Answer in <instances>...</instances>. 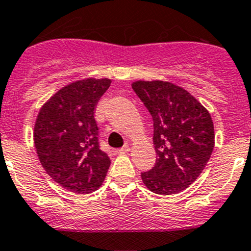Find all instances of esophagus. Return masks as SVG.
Returning a JSON list of instances; mask_svg holds the SVG:
<instances>
[{"label":"esophagus","mask_w":251,"mask_h":251,"mask_svg":"<svg viewBox=\"0 0 251 251\" xmlns=\"http://www.w3.org/2000/svg\"><path fill=\"white\" fill-rule=\"evenodd\" d=\"M115 151H116V154H120V155H123V154H126L127 151H130V147L124 146V147H121V148L116 149Z\"/></svg>","instance_id":"1"}]
</instances>
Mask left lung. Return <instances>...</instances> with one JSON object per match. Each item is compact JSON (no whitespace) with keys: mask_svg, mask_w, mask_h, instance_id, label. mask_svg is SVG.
Masks as SVG:
<instances>
[{"mask_svg":"<svg viewBox=\"0 0 251 251\" xmlns=\"http://www.w3.org/2000/svg\"><path fill=\"white\" fill-rule=\"evenodd\" d=\"M132 88L153 119L155 165L141 174L153 193L170 196L191 186L215 146L211 116L184 88L166 81H136Z\"/></svg>","mask_w":251,"mask_h":251,"instance_id":"left-lung-1","label":"left lung"}]
</instances>
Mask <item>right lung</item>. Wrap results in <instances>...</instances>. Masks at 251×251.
<instances>
[{"label": "right lung", "mask_w": 251, "mask_h": 251, "mask_svg": "<svg viewBox=\"0 0 251 251\" xmlns=\"http://www.w3.org/2000/svg\"><path fill=\"white\" fill-rule=\"evenodd\" d=\"M109 78H86L60 88L41 108L34 142L41 165L54 182L77 194L104 181L110 159L100 151L95 110Z\"/></svg>", "instance_id": "right-lung-1"}]
</instances>
